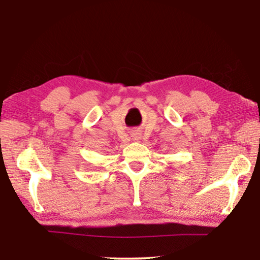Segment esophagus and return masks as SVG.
<instances>
[{
    "label": "esophagus",
    "mask_w": 260,
    "mask_h": 260,
    "mask_svg": "<svg viewBox=\"0 0 260 260\" xmlns=\"http://www.w3.org/2000/svg\"><path fill=\"white\" fill-rule=\"evenodd\" d=\"M132 138H133V140H140V134L139 133H134L133 135H132Z\"/></svg>",
    "instance_id": "esophagus-1"
}]
</instances>
